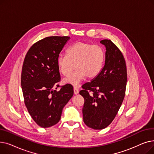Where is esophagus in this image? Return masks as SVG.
<instances>
[{"mask_svg": "<svg viewBox=\"0 0 154 154\" xmlns=\"http://www.w3.org/2000/svg\"><path fill=\"white\" fill-rule=\"evenodd\" d=\"M74 94H79V89H78V88H77V87H74Z\"/></svg>", "mask_w": 154, "mask_h": 154, "instance_id": "34e87169", "label": "esophagus"}]
</instances>
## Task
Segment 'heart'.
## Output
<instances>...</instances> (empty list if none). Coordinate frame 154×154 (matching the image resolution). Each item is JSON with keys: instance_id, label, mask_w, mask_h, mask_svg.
<instances>
[{"instance_id": "b5f03b06", "label": "heart", "mask_w": 154, "mask_h": 154, "mask_svg": "<svg viewBox=\"0 0 154 154\" xmlns=\"http://www.w3.org/2000/svg\"><path fill=\"white\" fill-rule=\"evenodd\" d=\"M105 59L103 48L93 44L77 42L72 45L67 51V55H60L57 59V65L60 73L69 76L75 68V71L63 83L77 86L85 77L92 79L100 73Z\"/></svg>"}]
</instances>
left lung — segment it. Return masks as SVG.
Masks as SVG:
<instances>
[{"label":"left lung","instance_id":"1","mask_svg":"<svg viewBox=\"0 0 154 154\" xmlns=\"http://www.w3.org/2000/svg\"><path fill=\"white\" fill-rule=\"evenodd\" d=\"M106 47V61L99 75L82 86L79 92L84 99L82 108L85 124L95 130L109 125L124 100L127 67L124 55L110 40L100 41Z\"/></svg>","mask_w":154,"mask_h":154}]
</instances>
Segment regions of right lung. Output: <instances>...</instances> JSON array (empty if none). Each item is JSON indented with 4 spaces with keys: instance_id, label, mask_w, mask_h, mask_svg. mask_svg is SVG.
<instances>
[{
    "instance_id": "1",
    "label": "right lung",
    "mask_w": 154,
    "mask_h": 154,
    "mask_svg": "<svg viewBox=\"0 0 154 154\" xmlns=\"http://www.w3.org/2000/svg\"><path fill=\"white\" fill-rule=\"evenodd\" d=\"M68 36H51L38 40L28 51L21 74L24 103L35 122L47 128L57 124L63 107L74 95L70 84L60 86L57 59ZM58 87L60 90L56 91Z\"/></svg>"
}]
</instances>
